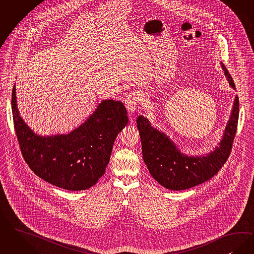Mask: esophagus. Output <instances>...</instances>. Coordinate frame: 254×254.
Wrapping results in <instances>:
<instances>
[{
    "label": "esophagus",
    "instance_id": "obj_1",
    "mask_svg": "<svg viewBox=\"0 0 254 254\" xmlns=\"http://www.w3.org/2000/svg\"><path fill=\"white\" fill-rule=\"evenodd\" d=\"M139 101H140V98L135 91H131L130 93L127 94L126 99V107L130 114L136 111Z\"/></svg>",
    "mask_w": 254,
    "mask_h": 254
}]
</instances>
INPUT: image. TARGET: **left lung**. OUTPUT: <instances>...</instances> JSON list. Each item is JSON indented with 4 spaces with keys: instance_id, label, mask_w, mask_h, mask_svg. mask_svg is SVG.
<instances>
[{
    "instance_id": "left-lung-1",
    "label": "left lung",
    "mask_w": 254,
    "mask_h": 254,
    "mask_svg": "<svg viewBox=\"0 0 254 254\" xmlns=\"http://www.w3.org/2000/svg\"><path fill=\"white\" fill-rule=\"evenodd\" d=\"M231 87L235 90L233 77L221 63ZM239 117V99L235 96L234 108L223 138L213 152L206 156H187L162 131L151 127L142 115L137 118L142 142V158L153 178L169 190H185L213 178L227 162L233 147Z\"/></svg>"
}]
</instances>
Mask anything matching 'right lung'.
I'll return each mask as SVG.
<instances>
[{"label": "right lung", "mask_w": 254, "mask_h": 254, "mask_svg": "<svg viewBox=\"0 0 254 254\" xmlns=\"http://www.w3.org/2000/svg\"><path fill=\"white\" fill-rule=\"evenodd\" d=\"M12 90V113L20 151L31 170L55 186L71 191L91 188L104 175L113 143L128 122L122 102L102 101L87 121L69 134H35L23 122Z\"/></svg>", "instance_id": "right-lung-1"}]
</instances>
